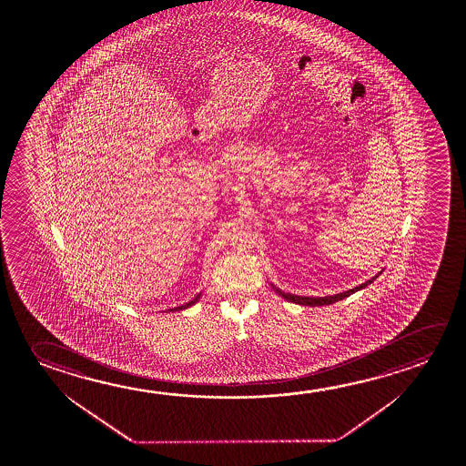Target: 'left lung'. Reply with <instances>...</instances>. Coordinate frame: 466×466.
Listing matches in <instances>:
<instances>
[{
    "mask_svg": "<svg viewBox=\"0 0 466 466\" xmlns=\"http://www.w3.org/2000/svg\"><path fill=\"white\" fill-rule=\"evenodd\" d=\"M377 276H375V278H377ZM375 278L369 279V281L364 282V284H360V286L354 288V289L346 290V292H341V294H335V296H327V298H302V296H294V294L282 292L281 289H278V288H275V286H273V289H275L276 294H279L282 299H286V300H289V302H294V304H299V306H329V304H335V302L341 300V299L351 296V294H354L356 290L364 289V288L369 286L370 282L375 281Z\"/></svg>",
    "mask_w": 466,
    "mask_h": 466,
    "instance_id": "left-lung-1",
    "label": "left lung"
}]
</instances>
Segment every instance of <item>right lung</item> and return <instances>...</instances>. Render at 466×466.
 <instances>
[{"mask_svg": "<svg viewBox=\"0 0 466 466\" xmlns=\"http://www.w3.org/2000/svg\"><path fill=\"white\" fill-rule=\"evenodd\" d=\"M197 300H198V296H197V298L193 299V300H190V302H188V304H185V306L176 307V309H170V310H168V312H174V310H184V309H187V307L193 306V304H195V302H197Z\"/></svg>", "mask_w": 466, "mask_h": 466, "instance_id": "right-lung-1", "label": "right lung"}]
</instances>
